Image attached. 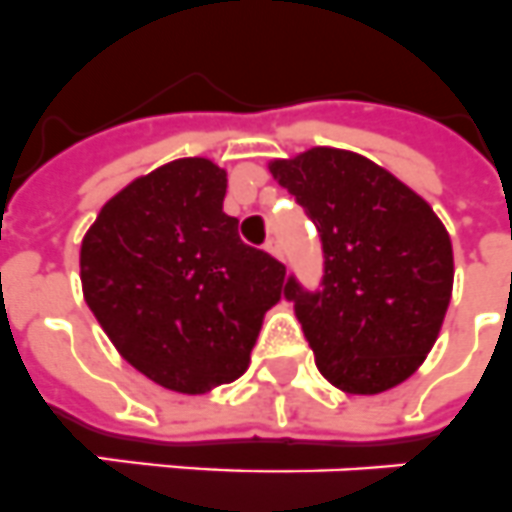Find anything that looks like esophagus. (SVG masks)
Returning <instances> with one entry per match:
<instances>
[{
	"label": "esophagus",
	"mask_w": 512,
	"mask_h": 512,
	"mask_svg": "<svg viewBox=\"0 0 512 512\" xmlns=\"http://www.w3.org/2000/svg\"><path fill=\"white\" fill-rule=\"evenodd\" d=\"M265 249H268L270 255L273 257H278V260H283V247H281V242H278L276 236H270L268 242H265Z\"/></svg>",
	"instance_id": "obj_1"
}]
</instances>
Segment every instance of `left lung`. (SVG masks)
Wrapping results in <instances>:
<instances>
[{
  "label": "left lung",
  "mask_w": 512,
  "mask_h": 512,
  "mask_svg": "<svg viewBox=\"0 0 512 512\" xmlns=\"http://www.w3.org/2000/svg\"><path fill=\"white\" fill-rule=\"evenodd\" d=\"M270 174L320 231L322 281L289 276L322 377L375 395L411 377L435 346L453 291V244L427 200L369 158L312 148Z\"/></svg>",
  "instance_id": "8db88e82"
}]
</instances>
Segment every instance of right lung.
<instances>
[{"label":"right lung","mask_w":512,"mask_h":512,"mask_svg":"<svg viewBox=\"0 0 512 512\" xmlns=\"http://www.w3.org/2000/svg\"><path fill=\"white\" fill-rule=\"evenodd\" d=\"M226 171L179 158L103 205L80 247L90 312L145 377L200 395L244 375L286 268L239 239Z\"/></svg>","instance_id":"1"}]
</instances>
